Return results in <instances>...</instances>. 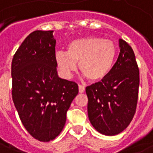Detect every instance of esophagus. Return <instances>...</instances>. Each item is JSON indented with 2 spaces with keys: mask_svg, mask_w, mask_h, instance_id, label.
<instances>
[{
  "mask_svg": "<svg viewBox=\"0 0 153 153\" xmlns=\"http://www.w3.org/2000/svg\"><path fill=\"white\" fill-rule=\"evenodd\" d=\"M84 91H85V88L82 85H79V92L80 93H84Z\"/></svg>",
  "mask_w": 153,
  "mask_h": 153,
  "instance_id": "obj_1",
  "label": "esophagus"
}]
</instances>
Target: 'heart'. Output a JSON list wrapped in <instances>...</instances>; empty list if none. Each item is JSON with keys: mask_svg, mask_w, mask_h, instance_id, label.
I'll use <instances>...</instances> for the list:
<instances>
[{"mask_svg": "<svg viewBox=\"0 0 153 153\" xmlns=\"http://www.w3.org/2000/svg\"><path fill=\"white\" fill-rule=\"evenodd\" d=\"M117 54L114 42L99 37H85L71 41L66 53L57 51L55 59L64 76L70 78L79 64L80 72L92 83H98L108 76Z\"/></svg>", "mask_w": 153, "mask_h": 153, "instance_id": "obj_1", "label": "heart"}]
</instances>
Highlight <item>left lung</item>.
<instances>
[{
    "label": "left lung",
    "instance_id": "8db88e82",
    "mask_svg": "<svg viewBox=\"0 0 153 153\" xmlns=\"http://www.w3.org/2000/svg\"><path fill=\"white\" fill-rule=\"evenodd\" d=\"M120 52L106 79L86 88L90 123L100 134L114 136L128 127L138 102L139 71L131 47L119 40Z\"/></svg>",
    "mask_w": 153,
    "mask_h": 153
}]
</instances>
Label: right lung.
Masks as SVG:
<instances>
[{
    "mask_svg": "<svg viewBox=\"0 0 153 153\" xmlns=\"http://www.w3.org/2000/svg\"><path fill=\"white\" fill-rule=\"evenodd\" d=\"M54 31L31 33L11 64L12 98L22 124L36 139L49 142L62 131L79 93L75 82L58 76Z\"/></svg>",
    "mask_w": 153,
    "mask_h": 153,
    "instance_id": "obj_1",
    "label": "right lung"
}]
</instances>
